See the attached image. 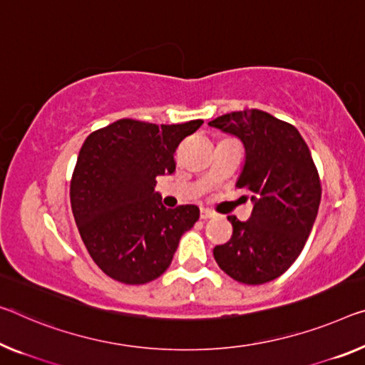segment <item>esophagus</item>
<instances>
[{"label": "esophagus", "instance_id": "34e87169", "mask_svg": "<svg viewBox=\"0 0 365 365\" xmlns=\"http://www.w3.org/2000/svg\"><path fill=\"white\" fill-rule=\"evenodd\" d=\"M212 217H215V214L212 210H209V209H202L200 210V218H202V220H207V218H212Z\"/></svg>", "mask_w": 365, "mask_h": 365}]
</instances>
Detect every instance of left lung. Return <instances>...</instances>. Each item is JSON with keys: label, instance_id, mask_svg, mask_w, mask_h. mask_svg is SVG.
<instances>
[{"label": "left lung", "instance_id": "obj_1", "mask_svg": "<svg viewBox=\"0 0 365 365\" xmlns=\"http://www.w3.org/2000/svg\"><path fill=\"white\" fill-rule=\"evenodd\" d=\"M209 125L243 142L246 158L237 187L248 190L255 204L246 222L228 217L233 235L215 246L214 257L241 284L269 282L292 266L315 223L322 200L317 166L299 130L264 110L230 112Z\"/></svg>", "mask_w": 365, "mask_h": 365}]
</instances>
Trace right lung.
Returning <instances> with one entry per match:
<instances>
[{"label": "right lung", "instance_id": "1", "mask_svg": "<svg viewBox=\"0 0 365 365\" xmlns=\"http://www.w3.org/2000/svg\"><path fill=\"white\" fill-rule=\"evenodd\" d=\"M202 124L120 119L85 140L70 182L71 210L89 256L109 277L128 285L160 277L199 220L197 205L166 209L155 186L175 173L178 145Z\"/></svg>", "mask_w": 365, "mask_h": 365}]
</instances>
